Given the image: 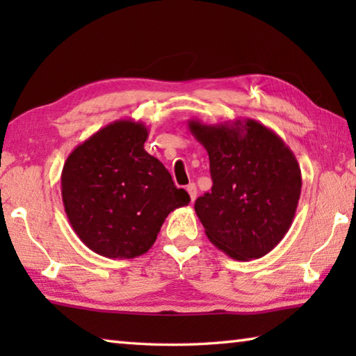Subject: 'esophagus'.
Returning a JSON list of instances; mask_svg holds the SVG:
<instances>
[{"instance_id":"obj_1","label":"esophagus","mask_w":356,"mask_h":356,"mask_svg":"<svg viewBox=\"0 0 356 356\" xmlns=\"http://www.w3.org/2000/svg\"><path fill=\"white\" fill-rule=\"evenodd\" d=\"M186 191H188L191 202L195 201V200H196V196H197V188H196V185H195V184H188V185H186Z\"/></svg>"}]
</instances>
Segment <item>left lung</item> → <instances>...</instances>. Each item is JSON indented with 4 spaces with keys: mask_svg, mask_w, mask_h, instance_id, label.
Here are the masks:
<instances>
[{
    "mask_svg": "<svg viewBox=\"0 0 356 356\" xmlns=\"http://www.w3.org/2000/svg\"><path fill=\"white\" fill-rule=\"evenodd\" d=\"M206 147L212 191L195 210L216 248L237 261L272 251L292 226L301 193L298 161L287 144L254 119L222 124L188 120Z\"/></svg>",
    "mask_w": 356,
    "mask_h": 356,
    "instance_id": "8db88e82",
    "label": "left lung"
}]
</instances>
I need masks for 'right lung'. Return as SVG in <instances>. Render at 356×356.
I'll list each match as a JSON object with an SVG mask.
<instances>
[{
    "label": "right lung",
    "mask_w": 356,
    "mask_h": 356,
    "mask_svg": "<svg viewBox=\"0 0 356 356\" xmlns=\"http://www.w3.org/2000/svg\"><path fill=\"white\" fill-rule=\"evenodd\" d=\"M149 130L120 119L72 150L61 174L64 210L89 250L134 259L155 243L172 210L188 206L161 161L144 150Z\"/></svg>",
    "instance_id": "right-lung-1"
}]
</instances>
